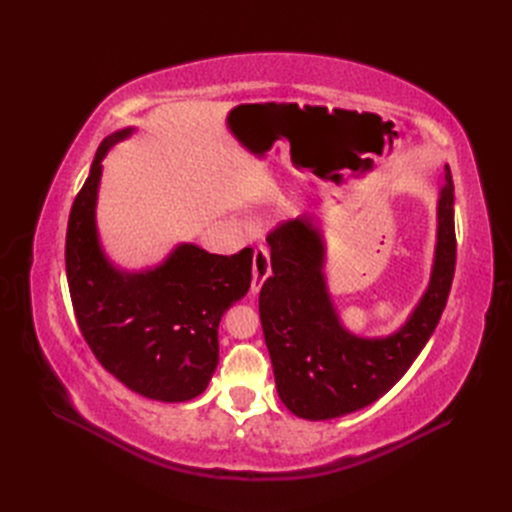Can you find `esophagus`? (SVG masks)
<instances>
[{
    "instance_id": "esophagus-1",
    "label": "esophagus",
    "mask_w": 512,
    "mask_h": 512,
    "mask_svg": "<svg viewBox=\"0 0 512 512\" xmlns=\"http://www.w3.org/2000/svg\"><path fill=\"white\" fill-rule=\"evenodd\" d=\"M271 275V258H269V250L267 247H258L254 252V260H252V294H258L260 286L265 284L267 277Z\"/></svg>"
}]
</instances>
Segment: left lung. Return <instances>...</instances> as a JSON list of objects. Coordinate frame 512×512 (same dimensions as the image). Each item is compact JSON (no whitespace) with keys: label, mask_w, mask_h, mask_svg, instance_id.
<instances>
[{"label":"left lung","mask_w":512,"mask_h":512,"mask_svg":"<svg viewBox=\"0 0 512 512\" xmlns=\"http://www.w3.org/2000/svg\"><path fill=\"white\" fill-rule=\"evenodd\" d=\"M455 188L448 164L436 203L431 275L408 318L386 335L352 333L333 301L327 237L316 213L269 239L273 275L258 309L277 395L305 421H331L374 404L406 374L436 331L455 273Z\"/></svg>","instance_id":"1"}]
</instances>
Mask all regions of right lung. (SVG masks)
<instances>
[{
  "mask_svg": "<svg viewBox=\"0 0 512 512\" xmlns=\"http://www.w3.org/2000/svg\"><path fill=\"white\" fill-rule=\"evenodd\" d=\"M134 126L108 134L68 220L66 275L79 329L100 365L130 391L179 404L205 393L220 361L218 327L252 284V256L181 241L158 265L123 269L98 228L102 160Z\"/></svg>",
  "mask_w": 512,
  "mask_h": 512,
  "instance_id": "1",
  "label": "right lung"
}]
</instances>
